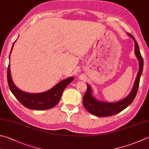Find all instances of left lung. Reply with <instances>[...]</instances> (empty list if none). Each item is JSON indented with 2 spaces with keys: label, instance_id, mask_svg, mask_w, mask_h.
<instances>
[{
  "label": "left lung",
  "instance_id": "left-lung-1",
  "mask_svg": "<svg viewBox=\"0 0 149 149\" xmlns=\"http://www.w3.org/2000/svg\"><path fill=\"white\" fill-rule=\"evenodd\" d=\"M127 34L134 41V53L139 62V70L132 89L130 94L122 100L110 103V102L101 101L97 100L94 97V95H93L92 88L88 83H86L87 90L83 97V104L87 111L93 115L99 116V117H106V116H110L120 112L132 103V102L134 100L137 92H138L139 80H140L143 68V59L140 51H139L138 44L136 42L134 37L130 33H127Z\"/></svg>",
  "mask_w": 149,
  "mask_h": 149
}]
</instances>
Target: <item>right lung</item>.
<instances>
[{
  "mask_svg": "<svg viewBox=\"0 0 149 149\" xmlns=\"http://www.w3.org/2000/svg\"><path fill=\"white\" fill-rule=\"evenodd\" d=\"M15 42L11 47L10 54L12 51ZM10 58V55L9 57V59ZM7 74L8 83L11 92L23 106L32 110H43L54 107L59 102L64 90L74 79L73 77H70L61 81L54 87L46 92L41 93H28L19 89L18 87H17L14 84L11 75L10 63L8 67Z\"/></svg>",
  "mask_w": 149,
  "mask_h": 149,
  "instance_id": "add662e5",
  "label": "right lung"
}]
</instances>
